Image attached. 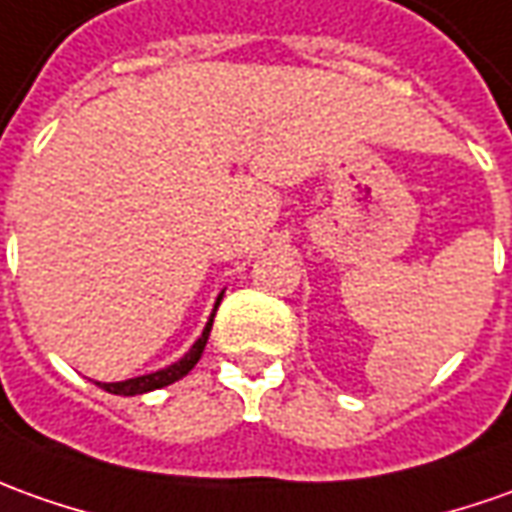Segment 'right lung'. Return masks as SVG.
Here are the masks:
<instances>
[{"instance_id":"obj_1","label":"right lung","mask_w":512,"mask_h":512,"mask_svg":"<svg viewBox=\"0 0 512 512\" xmlns=\"http://www.w3.org/2000/svg\"><path fill=\"white\" fill-rule=\"evenodd\" d=\"M224 300V291L218 294V300H215V308H212L210 319H207V325L201 330V336L196 339V344L184 353L179 361H173L168 367H162V370H156V373L148 375H137V378H128V381H111V384H100L97 381V387H103L111 395H145V392H154V389L170 387L173 381H179L184 375L190 373L193 367L198 364V358L204 353V347H207V339H210V330H212V319H215V311H218V305Z\"/></svg>"}]
</instances>
